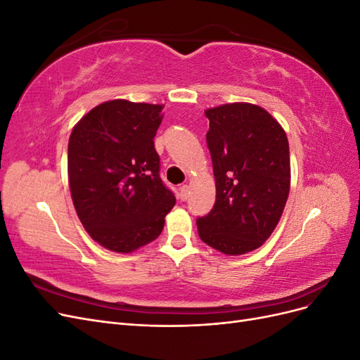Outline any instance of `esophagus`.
I'll return each instance as SVG.
<instances>
[{
    "label": "esophagus",
    "mask_w": 360,
    "mask_h": 360,
    "mask_svg": "<svg viewBox=\"0 0 360 360\" xmlns=\"http://www.w3.org/2000/svg\"><path fill=\"white\" fill-rule=\"evenodd\" d=\"M189 193H191V191H189V186H186V184H183V186L179 188V197H180L181 201H186L189 198Z\"/></svg>",
    "instance_id": "obj_1"
}]
</instances>
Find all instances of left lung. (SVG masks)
I'll return each mask as SVG.
<instances>
[{"mask_svg":"<svg viewBox=\"0 0 360 360\" xmlns=\"http://www.w3.org/2000/svg\"><path fill=\"white\" fill-rule=\"evenodd\" d=\"M216 202L197 221L200 238L225 255H243L275 231L291 181L285 130L264 108L234 102L205 110Z\"/></svg>","mask_w":360,"mask_h":360,"instance_id":"8db88e82","label":"left lung"}]
</instances>
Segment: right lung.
<instances>
[{"mask_svg": "<svg viewBox=\"0 0 360 360\" xmlns=\"http://www.w3.org/2000/svg\"><path fill=\"white\" fill-rule=\"evenodd\" d=\"M163 105L126 99L94 106L75 124L68 150L72 201L94 242L118 254L156 240L176 204L159 177L155 136Z\"/></svg>", "mask_w": 360, "mask_h": 360, "instance_id": "add662e5", "label": "right lung"}]
</instances>
